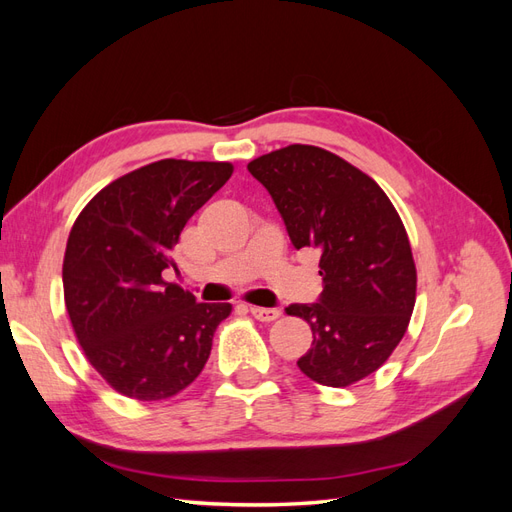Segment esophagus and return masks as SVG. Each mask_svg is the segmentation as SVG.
I'll return each instance as SVG.
<instances>
[{
  "mask_svg": "<svg viewBox=\"0 0 512 512\" xmlns=\"http://www.w3.org/2000/svg\"><path fill=\"white\" fill-rule=\"evenodd\" d=\"M250 312L260 322H273V320L282 316V309H275V307H256V305H252Z\"/></svg>",
  "mask_w": 512,
  "mask_h": 512,
  "instance_id": "1",
  "label": "esophagus"
}]
</instances>
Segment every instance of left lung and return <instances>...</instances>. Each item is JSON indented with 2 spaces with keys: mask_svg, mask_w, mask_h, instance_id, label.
<instances>
[{
  "mask_svg": "<svg viewBox=\"0 0 512 512\" xmlns=\"http://www.w3.org/2000/svg\"><path fill=\"white\" fill-rule=\"evenodd\" d=\"M247 170L271 194L292 245L320 252L318 301L286 307L314 333L299 369L335 389L374 374L404 337L416 301L410 241L389 196L312 145L271 151Z\"/></svg>",
  "mask_w": 512,
  "mask_h": 512,
  "instance_id": "left-lung-1",
  "label": "left lung"
}]
</instances>
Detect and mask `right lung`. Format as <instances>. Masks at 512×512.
Segmentation results:
<instances>
[{"mask_svg":"<svg viewBox=\"0 0 512 512\" xmlns=\"http://www.w3.org/2000/svg\"><path fill=\"white\" fill-rule=\"evenodd\" d=\"M232 175L228 162L160 160L100 190L76 218L64 297L89 363L121 395L173 397L203 371L230 303L164 282L183 226Z\"/></svg>","mask_w":512,"mask_h":512,"instance_id":"1","label":"right lung"}]
</instances>
